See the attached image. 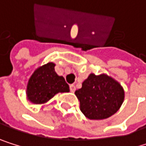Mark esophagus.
<instances>
[{"instance_id":"1","label":"esophagus","mask_w":146,"mask_h":146,"mask_svg":"<svg viewBox=\"0 0 146 146\" xmlns=\"http://www.w3.org/2000/svg\"><path fill=\"white\" fill-rule=\"evenodd\" d=\"M75 86L74 85H70V91L72 92V93H74V91H75Z\"/></svg>"}]
</instances>
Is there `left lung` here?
I'll return each instance as SVG.
<instances>
[{
  "mask_svg": "<svg viewBox=\"0 0 146 146\" xmlns=\"http://www.w3.org/2000/svg\"><path fill=\"white\" fill-rule=\"evenodd\" d=\"M80 110L91 120H102L114 115L124 100L123 87L107 74H89L75 91Z\"/></svg>",
  "mask_w": 146,
  "mask_h": 146,
  "instance_id": "obj_1",
  "label": "left lung"
}]
</instances>
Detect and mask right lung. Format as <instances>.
Masks as SVG:
<instances>
[{
  "label": "right lung",
  "instance_id": "right-lung-1",
  "mask_svg": "<svg viewBox=\"0 0 146 146\" xmlns=\"http://www.w3.org/2000/svg\"><path fill=\"white\" fill-rule=\"evenodd\" d=\"M54 66V63L49 62L38 67L31 76L26 94L32 103H44L58 93L70 91L64 77L57 74Z\"/></svg>",
  "mask_w": 146,
  "mask_h": 146
}]
</instances>
